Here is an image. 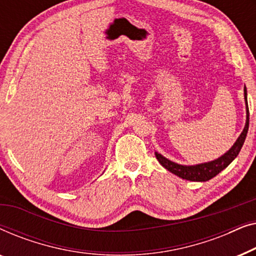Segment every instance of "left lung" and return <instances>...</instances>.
Wrapping results in <instances>:
<instances>
[{"label": "left lung", "instance_id": "8db88e82", "mask_svg": "<svg viewBox=\"0 0 256 256\" xmlns=\"http://www.w3.org/2000/svg\"><path fill=\"white\" fill-rule=\"evenodd\" d=\"M244 101H246V124L242 132H241L239 138L234 143L232 148H230L226 154H224L222 157L216 158L214 160L208 163H202L197 164V166H180L174 162H171L166 157L160 155L158 152H155V156L160 166L166 168V170H169L170 172H172L176 176L183 178L186 180L192 182H206L210 180L211 178L216 177L219 172H222L224 169H226L227 166L232 163V160L239 155L241 148H242L244 140H246L248 127H250V110H248V104H247V90L246 86L244 88Z\"/></svg>", "mask_w": 256, "mask_h": 256}]
</instances>
